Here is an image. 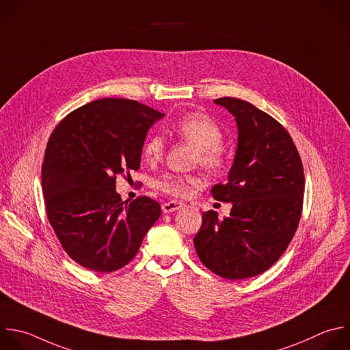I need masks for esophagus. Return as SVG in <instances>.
Returning <instances> with one entry per match:
<instances>
[{"label":"esophagus","mask_w":350,"mask_h":350,"mask_svg":"<svg viewBox=\"0 0 350 350\" xmlns=\"http://www.w3.org/2000/svg\"><path fill=\"white\" fill-rule=\"evenodd\" d=\"M183 207V203L181 202H177V200H170V202H165L162 204V211L163 213H173L178 208Z\"/></svg>","instance_id":"1"}]
</instances>
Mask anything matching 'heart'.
Returning a JSON list of instances; mask_svg holds the SVG:
<instances>
[{
  "label": "heart",
  "mask_w": 350,
  "mask_h": 350,
  "mask_svg": "<svg viewBox=\"0 0 350 350\" xmlns=\"http://www.w3.org/2000/svg\"><path fill=\"white\" fill-rule=\"evenodd\" d=\"M170 131L183 140L195 146L198 150L196 159L206 167L219 166L224 161L222 129L204 112H187L170 125ZM165 152V142L159 135L148 137L143 146V157L147 162H158ZM200 180L195 176L166 174L158 181V188L165 193L185 198L191 193L193 185H199Z\"/></svg>",
  "instance_id": "heart-1"
}]
</instances>
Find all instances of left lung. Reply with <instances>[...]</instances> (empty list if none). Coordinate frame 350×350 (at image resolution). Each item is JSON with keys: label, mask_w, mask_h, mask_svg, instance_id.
<instances>
[{"label": "left lung", "mask_w": 350, "mask_h": 350, "mask_svg": "<svg viewBox=\"0 0 350 350\" xmlns=\"http://www.w3.org/2000/svg\"><path fill=\"white\" fill-rule=\"evenodd\" d=\"M215 104L235 116L239 136L228 181L211 188L230 202L228 217L202 215L193 245L202 264L215 275L241 280L271 268L288 247L304 203V166L288 132L252 103L221 97Z\"/></svg>", "instance_id": "left-lung-1"}]
</instances>
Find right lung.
Returning a JSON list of instances; mask_svg holds the SVG:
<instances>
[{"instance_id":"right-lung-1","label":"right lung","mask_w":350,"mask_h":350,"mask_svg":"<svg viewBox=\"0 0 350 350\" xmlns=\"http://www.w3.org/2000/svg\"><path fill=\"white\" fill-rule=\"evenodd\" d=\"M163 115L136 100L100 98L70 112L52 132L41 173L46 215L81 267H125L159 218L157 200L124 202L115 180L139 170L147 132Z\"/></svg>"}]
</instances>
